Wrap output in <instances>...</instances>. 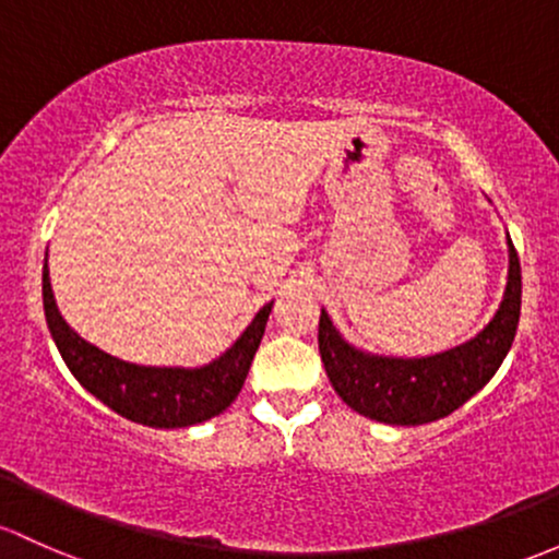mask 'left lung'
Segmentation results:
<instances>
[{"label":"left lung","mask_w":559,"mask_h":559,"mask_svg":"<svg viewBox=\"0 0 559 559\" xmlns=\"http://www.w3.org/2000/svg\"><path fill=\"white\" fill-rule=\"evenodd\" d=\"M503 299L481 332L431 356H383L356 348L321 308L319 350L337 396L369 420L388 426H423L448 418L490 383L507 358L520 324L522 273L512 238Z\"/></svg>","instance_id":"left-lung-1"}]
</instances>
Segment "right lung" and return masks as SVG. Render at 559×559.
Returning <instances> with one entry per match:
<instances>
[{"instance_id": "right-lung-1", "label": "right lung", "mask_w": 559, "mask_h": 559, "mask_svg": "<svg viewBox=\"0 0 559 559\" xmlns=\"http://www.w3.org/2000/svg\"><path fill=\"white\" fill-rule=\"evenodd\" d=\"M43 302L52 343L80 385L122 418L152 428L198 426L225 413L246 383L273 310V302L260 308L230 348L203 367H144L96 348L67 324L52 295L47 260L43 264Z\"/></svg>"}]
</instances>
